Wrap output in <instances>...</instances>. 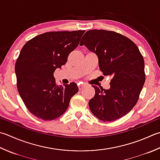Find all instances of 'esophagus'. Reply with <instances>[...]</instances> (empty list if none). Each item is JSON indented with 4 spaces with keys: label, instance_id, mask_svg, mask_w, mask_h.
<instances>
[{
    "label": "esophagus",
    "instance_id": "1",
    "mask_svg": "<svg viewBox=\"0 0 160 160\" xmlns=\"http://www.w3.org/2000/svg\"><path fill=\"white\" fill-rule=\"evenodd\" d=\"M86 87V84H78V89H79L80 90V89H82L83 88H84V87Z\"/></svg>",
    "mask_w": 160,
    "mask_h": 160
}]
</instances>
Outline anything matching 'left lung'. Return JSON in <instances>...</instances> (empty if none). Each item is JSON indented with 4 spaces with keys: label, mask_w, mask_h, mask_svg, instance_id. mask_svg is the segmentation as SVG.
I'll return each instance as SVG.
<instances>
[{
    "label": "left lung",
    "mask_w": 160,
    "mask_h": 160,
    "mask_svg": "<svg viewBox=\"0 0 160 160\" xmlns=\"http://www.w3.org/2000/svg\"><path fill=\"white\" fill-rule=\"evenodd\" d=\"M80 43L95 53L100 70L111 78L109 89L92 85L95 96L89 102L90 110L103 121L126 115L138 101L146 80L144 60L138 47L128 37L104 30L87 31Z\"/></svg>",
    "instance_id": "8db88e82"
}]
</instances>
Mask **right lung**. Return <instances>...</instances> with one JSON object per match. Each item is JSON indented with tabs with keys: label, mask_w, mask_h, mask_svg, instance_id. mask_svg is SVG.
Masks as SVG:
<instances>
[{
	"label": "right lung",
	"mask_w": 160,
	"mask_h": 160,
	"mask_svg": "<svg viewBox=\"0 0 160 160\" xmlns=\"http://www.w3.org/2000/svg\"><path fill=\"white\" fill-rule=\"evenodd\" d=\"M84 32L41 34L22 48L15 64L17 89L28 110L37 118L49 121L59 117L78 92L75 82L57 85L53 73L67 63Z\"/></svg>",
	"instance_id": "obj_1"
}]
</instances>
